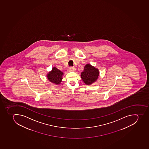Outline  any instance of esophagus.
Returning a JSON list of instances; mask_svg holds the SVG:
<instances>
[{
	"mask_svg": "<svg viewBox=\"0 0 149 149\" xmlns=\"http://www.w3.org/2000/svg\"><path fill=\"white\" fill-rule=\"evenodd\" d=\"M75 70V68H70L68 69V72H74Z\"/></svg>",
	"mask_w": 149,
	"mask_h": 149,
	"instance_id": "obj_1",
	"label": "esophagus"
}]
</instances>
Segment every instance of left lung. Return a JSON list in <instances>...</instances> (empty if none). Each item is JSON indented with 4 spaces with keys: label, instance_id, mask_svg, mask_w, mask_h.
Returning a JSON list of instances; mask_svg holds the SVG:
<instances>
[{
    "label": "left lung",
    "instance_id": "obj_1",
    "mask_svg": "<svg viewBox=\"0 0 149 149\" xmlns=\"http://www.w3.org/2000/svg\"><path fill=\"white\" fill-rule=\"evenodd\" d=\"M99 76V69L90 64H87L84 66V71L81 73V77L86 85H91L96 81Z\"/></svg>",
    "mask_w": 149,
    "mask_h": 149
}]
</instances>
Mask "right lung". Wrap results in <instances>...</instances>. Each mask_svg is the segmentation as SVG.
<instances>
[{"label":"right lung","mask_w":149,"mask_h":149,"mask_svg":"<svg viewBox=\"0 0 149 149\" xmlns=\"http://www.w3.org/2000/svg\"><path fill=\"white\" fill-rule=\"evenodd\" d=\"M64 73L58 69L56 67H53L52 71L49 72L47 74V79L49 81L55 84L56 85H59L63 79Z\"/></svg>","instance_id":"obj_1"}]
</instances>
